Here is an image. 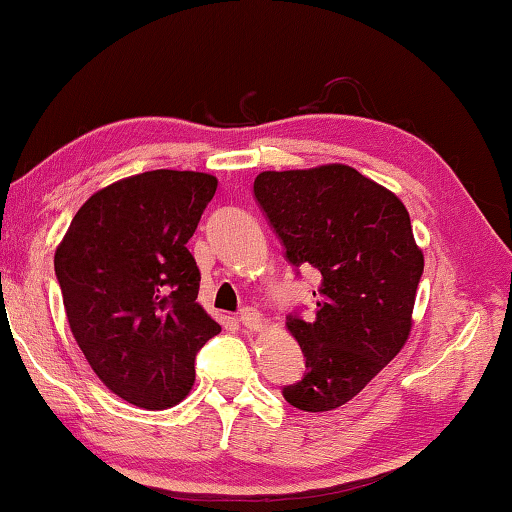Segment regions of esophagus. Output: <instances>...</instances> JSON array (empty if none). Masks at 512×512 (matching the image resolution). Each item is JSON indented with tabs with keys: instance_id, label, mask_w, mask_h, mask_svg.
Listing matches in <instances>:
<instances>
[{
	"instance_id": "esophagus-1",
	"label": "esophagus",
	"mask_w": 512,
	"mask_h": 512,
	"mask_svg": "<svg viewBox=\"0 0 512 512\" xmlns=\"http://www.w3.org/2000/svg\"><path fill=\"white\" fill-rule=\"evenodd\" d=\"M239 320H241V325L248 327V329H253V332H257V329L264 325V318H262V314H259V311H257V309H253V307L241 309Z\"/></svg>"
}]
</instances>
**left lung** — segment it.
<instances>
[{
	"mask_svg": "<svg viewBox=\"0 0 512 512\" xmlns=\"http://www.w3.org/2000/svg\"><path fill=\"white\" fill-rule=\"evenodd\" d=\"M255 201L296 268L314 266L316 318L287 316L305 354V375L282 388L300 411L350 402L409 339L424 271L404 203L345 164L264 171Z\"/></svg>",
	"mask_w": 512,
	"mask_h": 512,
	"instance_id": "8db88e82",
	"label": "left lung"
}]
</instances>
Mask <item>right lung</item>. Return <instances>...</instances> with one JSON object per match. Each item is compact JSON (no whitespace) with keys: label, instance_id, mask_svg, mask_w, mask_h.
<instances>
[{"label":"right lung","instance_id":"1","mask_svg":"<svg viewBox=\"0 0 512 512\" xmlns=\"http://www.w3.org/2000/svg\"><path fill=\"white\" fill-rule=\"evenodd\" d=\"M219 180L155 169L101 189L69 223L54 257L69 327L112 393L162 411L194 386L198 350L221 325L198 305L187 250Z\"/></svg>","mask_w":512,"mask_h":512}]
</instances>
